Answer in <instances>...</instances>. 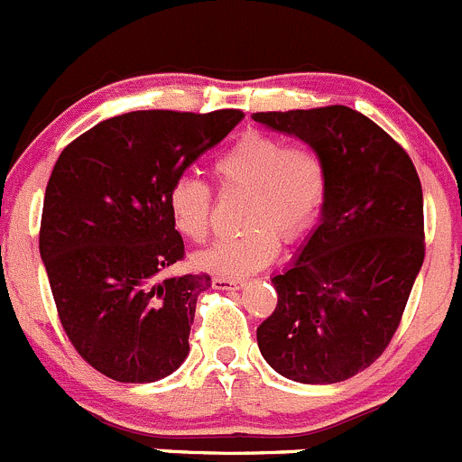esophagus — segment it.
Instances as JSON below:
<instances>
[{
	"mask_svg": "<svg viewBox=\"0 0 462 462\" xmlns=\"http://www.w3.org/2000/svg\"><path fill=\"white\" fill-rule=\"evenodd\" d=\"M213 287L220 289V291H231V289L245 287V282H242V280H233V278H213Z\"/></svg>",
	"mask_w": 462,
	"mask_h": 462,
	"instance_id": "1",
	"label": "esophagus"
}]
</instances>
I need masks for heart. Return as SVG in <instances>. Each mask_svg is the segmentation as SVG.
<instances>
[{
	"instance_id": "obj_1",
	"label": "heart",
	"mask_w": 462,
	"mask_h": 462,
	"mask_svg": "<svg viewBox=\"0 0 462 462\" xmlns=\"http://www.w3.org/2000/svg\"><path fill=\"white\" fill-rule=\"evenodd\" d=\"M217 191L246 189L240 222L231 233L202 251L196 264L208 273L242 278L273 263L280 240L293 245L316 225L327 202V164L311 146L291 144L264 131H246L211 164ZM173 226L193 245L213 229V191L193 175H178L166 193Z\"/></svg>"
}]
</instances>
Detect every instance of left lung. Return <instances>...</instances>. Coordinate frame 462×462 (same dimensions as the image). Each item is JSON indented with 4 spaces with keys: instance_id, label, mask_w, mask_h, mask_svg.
Returning a JSON list of instances; mask_svg holds the SVG:
<instances>
[{
    "instance_id": "left-lung-1",
    "label": "left lung",
    "mask_w": 462,
    "mask_h": 462,
    "mask_svg": "<svg viewBox=\"0 0 462 462\" xmlns=\"http://www.w3.org/2000/svg\"><path fill=\"white\" fill-rule=\"evenodd\" d=\"M320 153L329 189L300 258L271 278L278 304L258 327L266 363L331 384L383 356L425 260L422 187L407 151L349 106L254 113Z\"/></svg>"
}]
</instances>
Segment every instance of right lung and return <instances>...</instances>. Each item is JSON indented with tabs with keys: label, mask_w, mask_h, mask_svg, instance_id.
<instances>
[{
	"label": "right lung",
	"mask_w": 462,
	"mask_h": 462,
	"mask_svg": "<svg viewBox=\"0 0 462 462\" xmlns=\"http://www.w3.org/2000/svg\"><path fill=\"white\" fill-rule=\"evenodd\" d=\"M242 117L237 108L133 111L88 128L57 158L40 254L61 329L99 374L153 383L187 358L211 275L162 278L184 260L166 193Z\"/></svg>",
	"instance_id": "right-lung-1"
}]
</instances>
